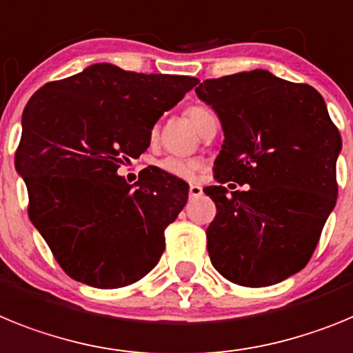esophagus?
Returning <instances> with one entry per match:
<instances>
[{"mask_svg":"<svg viewBox=\"0 0 353 353\" xmlns=\"http://www.w3.org/2000/svg\"><path fill=\"white\" fill-rule=\"evenodd\" d=\"M190 197H199V195H202V186L197 185V183H192L190 185Z\"/></svg>","mask_w":353,"mask_h":353,"instance_id":"obj_1","label":"esophagus"}]
</instances>
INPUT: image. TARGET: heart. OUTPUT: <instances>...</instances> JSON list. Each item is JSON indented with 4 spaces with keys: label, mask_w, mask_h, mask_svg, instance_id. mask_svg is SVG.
Listing matches in <instances>:
<instances>
[{
    "label": "heart",
    "mask_w": 353,
    "mask_h": 353,
    "mask_svg": "<svg viewBox=\"0 0 353 353\" xmlns=\"http://www.w3.org/2000/svg\"><path fill=\"white\" fill-rule=\"evenodd\" d=\"M208 113H211L210 110L202 108V106H190L186 110V117L190 119V122L199 130L201 122L204 121ZM158 167L163 170V172L170 174L174 177H179V179H194L199 172V161L195 159H183V158H174V156H168L163 158L158 163Z\"/></svg>",
    "instance_id": "obj_1"
}]
</instances>
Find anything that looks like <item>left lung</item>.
Segmentation results:
<instances>
[{"label":"left lung","instance_id":"obj_1","mask_svg":"<svg viewBox=\"0 0 353 353\" xmlns=\"http://www.w3.org/2000/svg\"><path fill=\"white\" fill-rule=\"evenodd\" d=\"M195 92L223 130L219 185L204 188L216 206L211 265L240 286L281 283L307 265L336 206L341 134L316 88L268 70L206 79ZM229 180L251 188L229 192Z\"/></svg>","mask_w":353,"mask_h":353}]
</instances>
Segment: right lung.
<instances>
[{
    "mask_svg": "<svg viewBox=\"0 0 353 353\" xmlns=\"http://www.w3.org/2000/svg\"><path fill=\"white\" fill-rule=\"evenodd\" d=\"M197 83L94 63L28 101L15 170L30 220L69 277L113 290L158 265L188 185L158 167L128 185L117 170L147 151L158 119Z\"/></svg>",
    "mask_w": 353,
    "mask_h": 353,
    "instance_id": "obj_1",
    "label": "right lung"
}]
</instances>
